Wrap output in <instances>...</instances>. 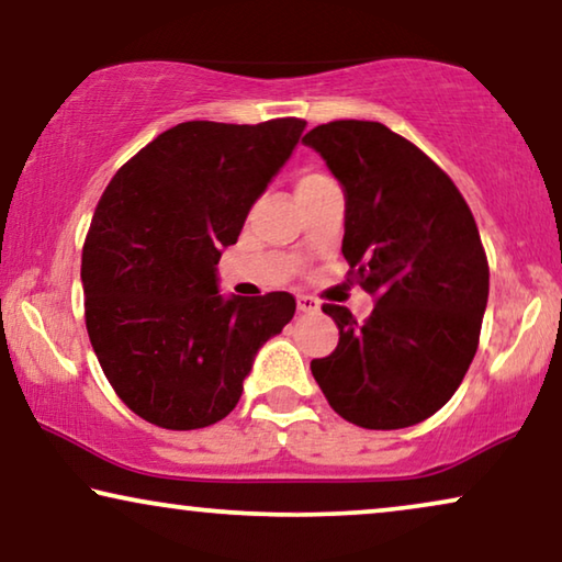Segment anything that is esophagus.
<instances>
[{
  "instance_id": "obj_1",
  "label": "esophagus",
  "mask_w": 562,
  "mask_h": 562,
  "mask_svg": "<svg viewBox=\"0 0 562 562\" xmlns=\"http://www.w3.org/2000/svg\"><path fill=\"white\" fill-rule=\"evenodd\" d=\"M296 306H299V312H317L319 310V302L314 296H310V294H299L296 296Z\"/></svg>"
}]
</instances>
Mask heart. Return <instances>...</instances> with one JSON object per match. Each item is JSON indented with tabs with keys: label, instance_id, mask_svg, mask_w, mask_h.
Segmentation results:
<instances>
[{
	"label": "heart",
	"instance_id": "obj_1",
	"mask_svg": "<svg viewBox=\"0 0 562 562\" xmlns=\"http://www.w3.org/2000/svg\"><path fill=\"white\" fill-rule=\"evenodd\" d=\"M322 179H325V176H319V173H304L302 179H299L296 187H304V183H314V181H322Z\"/></svg>",
	"mask_w": 562,
	"mask_h": 562
}]
</instances>
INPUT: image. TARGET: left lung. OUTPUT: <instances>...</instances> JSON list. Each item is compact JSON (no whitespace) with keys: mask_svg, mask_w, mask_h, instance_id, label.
Listing matches in <instances>:
<instances>
[{"mask_svg":"<svg viewBox=\"0 0 562 562\" xmlns=\"http://www.w3.org/2000/svg\"><path fill=\"white\" fill-rule=\"evenodd\" d=\"M304 143L342 187V256L375 299L363 322L322 306L340 342L312 360V375L352 425H419L456 394L479 348L488 302L479 227L448 173L381 122H327Z\"/></svg>","mask_w":562,"mask_h":562,"instance_id":"left-lung-1","label":"left lung"}]
</instances>
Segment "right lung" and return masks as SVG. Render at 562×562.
Wrapping results in <instances>:
<instances>
[{
	"label": "right lung",
	"mask_w": 562,
	"mask_h": 562,
	"mask_svg": "<svg viewBox=\"0 0 562 562\" xmlns=\"http://www.w3.org/2000/svg\"><path fill=\"white\" fill-rule=\"evenodd\" d=\"M304 127L181 122L99 199L81 256L89 340L117 396L150 425L225 419L258 350L294 317L286 291L220 294L217 263Z\"/></svg>",
	"instance_id": "1"
}]
</instances>
